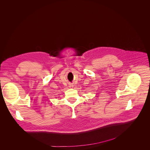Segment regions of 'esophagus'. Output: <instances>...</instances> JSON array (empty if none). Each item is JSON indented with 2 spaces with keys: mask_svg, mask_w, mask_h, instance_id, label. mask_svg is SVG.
<instances>
[{
  "mask_svg": "<svg viewBox=\"0 0 150 150\" xmlns=\"http://www.w3.org/2000/svg\"><path fill=\"white\" fill-rule=\"evenodd\" d=\"M73 86H74L73 85H72V84H69V88H73Z\"/></svg>",
  "mask_w": 150,
  "mask_h": 150,
  "instance_id": "obj_1",
  "label": "esophagus"
}]
</instances>
